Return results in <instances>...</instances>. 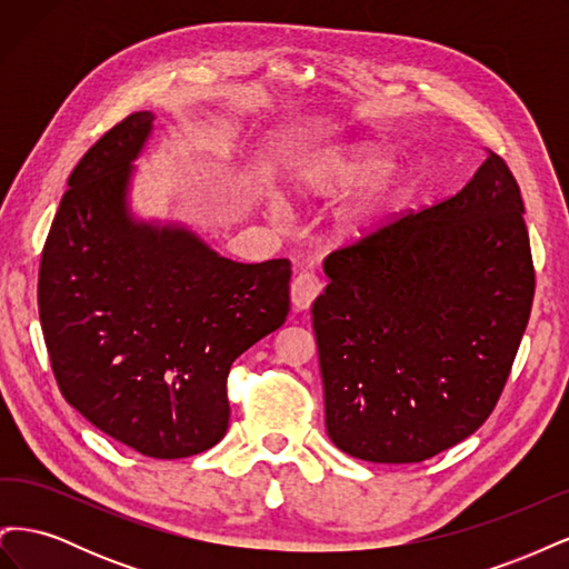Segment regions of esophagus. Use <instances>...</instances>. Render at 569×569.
Returning <instances> with one entry per match:
<instances>
[{
	"label": "esophagus",
	"instance_id": "obj_1",
	"mask_svg": "<svg viewBox=\"0 0 569 569\" xmlns=\"http://www.w3.org/2000/svg\"><path fill=\"white\" fill-rule=\"evenodd\" d=\"M322 282L316 272H301L291 280V303H295L297 311H306L311 303L320 297Z\"/></svg>",
	"mask_w": 569,
	"mask_h": 569
}]
</instances>
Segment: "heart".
I'll return each mask as SVG.
<instances>
[{
    "instance_id": "heart-1",
    "label": "heart",
    "mask_w": 569,
    "mask_h": 569,
    "mask_svg": "<svg viewBox=\"0 0 569 569\" xmlns=\"http://www.w3.org/2000/svg\"><path fill=\"white\" fill-rule=\"evenodd\" d=\"M389 168V153L377 147H360L347 157L332 159L330 163H322L313 168L311 173L303 178L306 189L316 194H337V192H351L372 180L382 178ZM406 182L401 178H385L375 187V192L360 201L351 211V228L356 232H363L375 228L377 222L385 220L393 203L401 199Z\"/></svg>"
}]
</instances>
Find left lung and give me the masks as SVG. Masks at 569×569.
I'll return each instance as SVG.
<instances>
[{
	"mask_svg": "<svg viewBox=\"0 0 569 569\" xmlns=\"http://www.w3.org/2000/svg\"><path fill=\"white\" fill-rule=\"evenodd\" d=\"M518 180L489 151L458 194L325 258V427L368 462H422L485 425L520 349L533 263Z\"/></svg>",
	"mask_w": 569,
	"mask_h": 569,
	"instance_id": "obj_1",
	"label": "left lung"
}]
</instances>
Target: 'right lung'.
<instances>
[{
  "label": "right lung",
  "mask_w": 569,
  "mask_h": 569,
  "mask_svg": "<svg viewBox=\"0 0 569 569\" xmlns=\"http://www.w3.org/2000/svg\"><path fill=\"white\" fill-rule=\"evenodd\" d=\"M151 123L130 113L73 168L38 306L63 399L116 441L170 460L226 437L230 368L284 325L291 266L234 263L184 228L132 220V161Z\"/></svg>",
  "instance_id": "right-lung-1"
}]
</instances>
